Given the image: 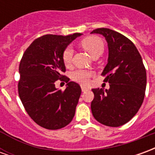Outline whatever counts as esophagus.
Masks as SVG:
<instances>
[{
	"label": "esophagus",
	"instance_id": "obj_1",
	"mask_svg": "<svg viewBox=\"0 0 155 155\" xmlns=\"http://www.w3.org/2000/svg\"><path fill=\"white\" fill-rule=\"evenodd\" d=\"M81 91H82V92H84V91H89V90H90V88L87 87V86H85V85H81Z\"/></svg>",
	"mask_w": 155,
	"mask_h": 155
}]
</instances>
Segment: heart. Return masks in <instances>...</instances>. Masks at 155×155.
I'll return each mask as SVG.
<instances>
[{
	"label": "heart",
	"mask_w": 155,
	"mask_h": 155,
	"mask_svg": "<svg viewBox=\"0 0 155 155\" xmlns=\"http://www.w3.org/2000/svg\"><path fill=\"white\" fill-rule=\"evenodd\" d=\"M81 45H83L89 53L94 57L96 54H101L104 51V42L98 36H89L84 38L81 41ZM74 50L69 45L65 48L62 53V60L64 64L66 66L71 65L73 60ZM94 75V72L88 70H76L71 74V77L74 81H77L81 84H87L91 80V78Z\"/></svg>",
	"instance_id": "1"
}]
</instances>
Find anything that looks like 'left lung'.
Instances as JSON below:
<instances>
[{
	"label": "left lung",
	"mask_w": 155,
	"mask_h": 155,
	"mask_svg": "<svg viewBox=\"0 0 155 155\" xmlns=\"http://www.w3.org/2000/svg\"><path fill=\"white\" fill-rule=\"evenodd\" d=\"M91 33L103 35L108 43V64L102 72L110 89H93L91 111L102 124L119 127L129 122L140 110L146 89V70L135 45L130 39L108 28Z\"/></svg>",
	"instance_id": "8db88e82"
}]
</instances>
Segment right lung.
<instances>
[{
    "mask_svg": "<svg viewBox=\"0 0 155 155\" xmlns=\"http://www.w3.org/2000/svg\"><path fill=\"white\" fill-rule=\"evenodd\" d=\"M79 35L41 36L25 50L20 62L19 96L29 116L45 129L64 128L74 118L81 89L63 74L62 53ZM57 80L68 83L64 91L55 88Z\"/></svg>",
    "mask_w": 155,
    "mask_h": 155,
    "instance_id": "right-lung-1",
    "label": "right lung"
}]
</instances>
